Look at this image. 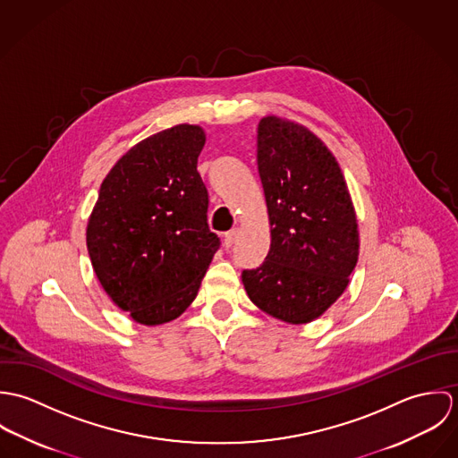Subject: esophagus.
Listing matches in <instances>:
<instances>
[{"label":"esophagus","mask_w":458,"mask_h":458,"mask_svg":"<svg viewBox=\"0 0 458 458\" xmlns=\"http://www.w3.org/2000/svg\"><path fill=\"white\" fill-rule=\"evenodd\" d=\"M236 238H238V229H233V231L225 233V234H224V245H225V247H231V245H234Z\"/></svg>","instance_id":"obj_1"}]
</instances>
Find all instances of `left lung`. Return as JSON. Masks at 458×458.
Masks as SVG:
<instances>
[{
	"mask_svg": "<svg viewBox=\"0 0 458 458\" xmlns=\"http://www.w3.org/2000/svg\"><path fill=\"white\" fill-rule=\"evenodd\" d=\"M258 169L269 252L242 280L250 301L287 325L321 318L344 294L360 256L354 204L327 144L305 125L262 116Z\"/></svg>",
	"mask_w": 458,
	"mask_h": 458,
	"instance_id": "left-lung-1",
	"label": "left lung"
}]
</instances>
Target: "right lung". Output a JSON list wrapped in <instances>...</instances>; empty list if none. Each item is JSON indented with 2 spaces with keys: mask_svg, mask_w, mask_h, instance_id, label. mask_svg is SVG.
<instances>
[{
  "mask_svg": "<svg viewBox=\"0 0 458 458\" xmlns=\"http://www.w3.org/2000/svg\"><path fill=\"white\" fill-rule=\"evenodd\" d=\"M199 125L157 131L113 165L88 218L93 271L118 309L144 327L180 318L196 300L220 242L206 222L197 173Z\"/></svg>",
  "mask_w": 458,
  "mask_h": 458,
  "instance_id": "add662e5",
  "label": "right lung"
}]
</instances>
